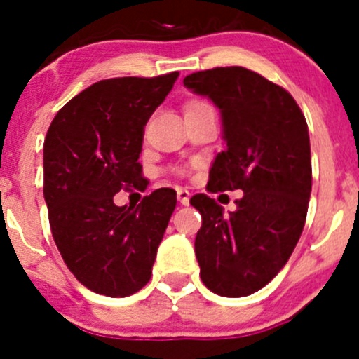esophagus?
Returning a JSON list of instances; mask_svg holds the SVG:
<instances>
[{
	"instance_id": "esophagus-1",
	"label": "esophagus",
	"mask_w": 359,
	"mask_h": 359,
	"mask_svg": "<svg viewBox=\"0 0 359 359\" xmlns=\"http://www.w3.org/2000/svg\"><path fill=\"white\" fill-rule=\"evenodd\" d=\"M177 198H179V201L182 203V205H189L191 193L187 189H184V187H177Z\"/></svg>"
}]
</instances>
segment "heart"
<instances>
[{"label":"heart","mask_w":359,"mask_h":359,"mask_svg":"<svg viewBox=\"0 0 359 359\" xmlns=\"http://www.w3.org/2000/svg\"><path fill=\"white\" fill-rule=\"evenodd\" d=\"M200 109H210V104L205 102V100H191V102H187L186 106V111H200ZM177 173H184L186 170L184 168H175Z\"/></svg>","instance_id":"obj_1"}]
</instances>
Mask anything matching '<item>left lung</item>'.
<instances>
[{"label": "left lung", "mask_w": 359, "mask_h": 359, "mask_svg": "<svg viewBox=\"0 0 359 359\" xmlns=\"http://www.w3.org/2000/svg\"><path fill=\"white\" fill-rule=\"evenodd\" d=\"M184 85L222 112L226 149L213 161L208 191H243L229 215L206 194L191 198L203 220L194 241L201 281L217 295H252L283 269L306 224L313 186L306 118L283 86L240 66L193 72Z\"/></svg>", "instance_id": "left-lung-1"}]
</instances>
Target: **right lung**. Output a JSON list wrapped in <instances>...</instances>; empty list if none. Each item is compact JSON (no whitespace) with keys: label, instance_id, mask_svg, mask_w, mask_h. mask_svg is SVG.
<instances>
[{"label":"right lung","instance_id":"obj_1","mask_svg":"<svg viewBox=\"0 0 359 359\" xmlns=\"http://www.w3.org/2000/svg\"><path fill=\"white\" fill-rule=\"evenodd\" d=\"M179 72L93 83L53 118L43 144V194L52 236L76 280L107 297L146 287L177 205L161 187L139 206H116L121 189L144 191V126Z\"/></svg>","mask_w":359,"mask_h":359}]
</instances>
